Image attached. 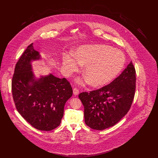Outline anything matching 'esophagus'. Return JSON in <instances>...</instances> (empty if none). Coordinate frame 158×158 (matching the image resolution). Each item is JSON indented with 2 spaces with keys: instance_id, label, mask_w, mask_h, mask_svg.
Returning a JSON list of instances; mask_svg holds the SVG:
<instances>
[{
  "instance_id": "obj_1",
  "label": "esophagus",
  "mask_w": 158,
  "mask_h": 158,
  "mask_svg": "<svg viewBox=\"0 0 158 158\" xmlns=\"http://www.w3.org/2000/svg\"><path fill=\"white\" fill-rule=\"evenodd\" d=\"M73 94H74V95H78V94H79V90H78V89H77L76 88H73Z\"/></svg>"
}]
</instances>
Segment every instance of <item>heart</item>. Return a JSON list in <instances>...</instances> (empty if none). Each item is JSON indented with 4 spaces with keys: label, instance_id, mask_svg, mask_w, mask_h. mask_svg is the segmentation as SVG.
<instances>
[{
    "label": "heart",
    "instance_id": "1",
    "mask_svg": "<svg viewBox=\"0 0 158 158\" xmlns=\"http://www.w3.org/2000/svg\"><path fill=\"white\" fill-rule=\"evenodd\" d=\"M125 63L126 57L121 50L104 44L83 45L76 51L74 56L64 54L63 57V66L69 74L77 72L79 64L85 66L84 76L95 88L113 81Z\"/></svg>",
    "mask_w": 158,
    "mask_h": 158
}]
</instances>
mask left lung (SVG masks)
Instances as JSON below:
<instances>
[{
  "label": "left lung",
  "mask_w": 158,
  "mask_h": 158,
  "mask_svg": "<svg viewBox=\"0 0 158 158\" xmlns=\"http://www.w3.org/2000/svg\"><path fill=\"white\" fill-rule=\"evenodd\" d=\"M135 81V68L131 61L110 83L97 90L81 92L78 97L84 106L86 124L102 130L117 124L130 109Z\"/></svg>",
  "instance_id": "1"
}]
</instances>
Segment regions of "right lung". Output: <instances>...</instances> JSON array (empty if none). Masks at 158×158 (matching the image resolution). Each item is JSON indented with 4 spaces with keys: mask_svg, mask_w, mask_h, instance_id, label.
<instances>
[{
    "mask_svg": "<svg viewBox=\"0 0 158 158\" xmlns=\"http://www.w3.org/2000/svg\"><path fill=\"white\" fill-rule=\"evenodd\" d=\"M32 44L27 47L16 64L12 97L17 111L25 120L39 130L50 131L60 125L65 103L73 90L66 78L50 74L35 79L31 61L40 59V54Z\"/></svg>",
    "mask_w": 158,
    "mask_h": 158,
    "instance_id": "obj_1",
    "label": "right lung"
}]
</instances>
